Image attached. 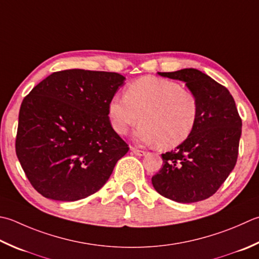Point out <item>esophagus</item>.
Instances as JSON below:
<instances>
[{
    "mask_svg": "<svg viewBox=\"0 0 259 259\" xmlns=\"http://www.w3.org/2000/svg\"><path fill=\"white\" fill-rule=\"evenodd\" d=\"M131 150H133V153H134L135 155H137V156H144V155H146V151H145V150L135 148V147H133V148H131Z\"/></svg>",
    "mask_w": 259,
    "mask_h": 259,
    "instance_id": "esophagus-1",
    "label": "esophagus"
}]
</instances>
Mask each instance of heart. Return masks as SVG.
<instances>
[{"instance_id":"obj_1","label":"heart","mask_w":259,"mask_h":259,"mask_svg":"<svg viewBox=\"0 0 259 259\" xmlns=\"http://www.w3.org/2000/svg\"><path fill=\"white\" fill-rule=\"evenodd\" d=\"M109 120L120 136L139 122L137 139L160 148H174L193 133L199 118V101L189 89L173 80L145 76L130 83L124 98L114 96L109 104Z\"/></svg>"}]
</instances>
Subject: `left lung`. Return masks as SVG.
<instances>
[{
  "mask_svg": "<svg viewBox=\"0 0 259 259\" xmlns=\"http://www.w3.org/2000/svg\"><path fill=\"white\" fill-rule=\"evenodd\" d=\"M185 82L199 101V118L184 143L163 157V167L151 177L160 195L193 203L213 195L236 166L241 118L224 85L194 68L158 73Z\"/></svg>",
  "mask_w": 259,
  "mask_h": 259,
  "instance_id": "left-lung-1",
  "label": "left lung"
}]
</instances>
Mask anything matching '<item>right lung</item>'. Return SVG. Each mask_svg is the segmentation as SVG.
Masks as SVG:
<instances>
[{
  "instance_id": "obj_1",
  "label": "right lung",
  "mask_w": 259,
  "mask_h": 259,
  "mask_svg": "<svg viewBox=\"0 0 259 259\" xmlns=\"http://www.w3.org/2000/svg\"><path fill=\"white\" fill-rule=\"evenodd\" d=\"M123 80L118 73L66 69L49 75L23 99L15 153L38 193L77 201L108 182L129 150L108 114Z\"/></svg>"
}]
</instances>
